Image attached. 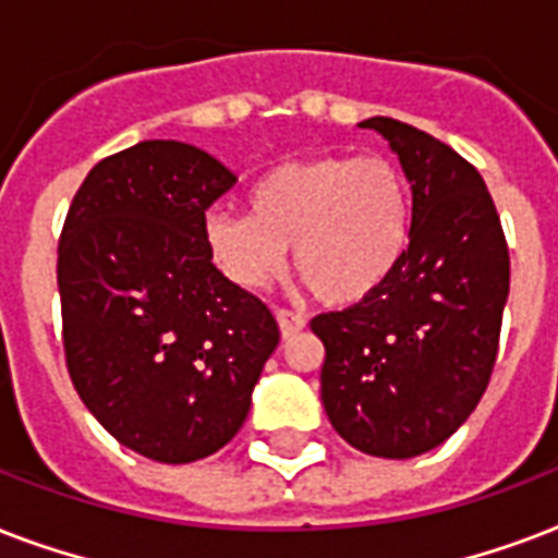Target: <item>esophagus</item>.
I'll use <instances>...</instances> for the list:
<instances>
[{
	"mask_svg": "<svg viewBox=\"0 0 558 558\" xmlns=\"http://www.w3.org/2000/svg\"><path fill=\"white\" fill-rule=\"evenodd\" d=\"M278 324L280 332H283V339H295L298 332L306 327V318L301 313H292V310H278Z\"/></svg>",
	"mask_w": 558,
	"mask_h": 558,
	"instance_id": "1",
	"label": "esophagus"
}]
</instances>
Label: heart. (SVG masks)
Instances as JSON below:
<instances>
[{"mask_svg":"<svg viewBox=\"0 0 558 558\" xmlns=\"http://www.w3.org/2000/svg\"><path fill=\"white\" fill-rule=\"evenodd\" d=\"M248 210H210L208 248L219 269L260 289L295 269L327 304H359L399 269L414 202L405 177L379 156H313L278 165L248 191Z\"/></svg>","mask_w":558,"mask_h":558,"instance_id":"b5f03b06","label":"heart"}]
</instances>
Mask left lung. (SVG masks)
I'll return each instance as SVG.
<instances>
[{"label": "left lung", "instance_id": "1", "mask_svg": "<svg viewBox=\"0 0 558 558\" xmlns=\"http://www.w3.org/2000/svg\"><path fill=\"white\" fill-rule=\"evenodd\" d=\"M414 193L399 269L371 298L313 318L332 428L373 458L405 460L466 423L493 376L510 252L475 165L397 118H367Z\"/></svg>", "mask_w": 558, "mask_h": 558}]
</instances>
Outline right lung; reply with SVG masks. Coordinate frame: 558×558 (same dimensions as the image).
Returning a JSON list of instances; mask_svg holds the SVG:
<instances>
[{
	"mask_svg": "<svg viewBox=\"0 0 558 558\" xmlns=\"http://www.w3.org/2000/svg\"><path fill=\"white\" fill-rule=\"evenodd\" d=\"M236 177L182 142H142L83 179L57 243L63 353L121 446L193 463L243 428L280 330L210 263L205 210Z\"/></svg>",
	"mask_w": 558,
	"mask_h": 558,
	"instance_id": "right-lung-1",
	"label": "right lung"
}]
</instances>
